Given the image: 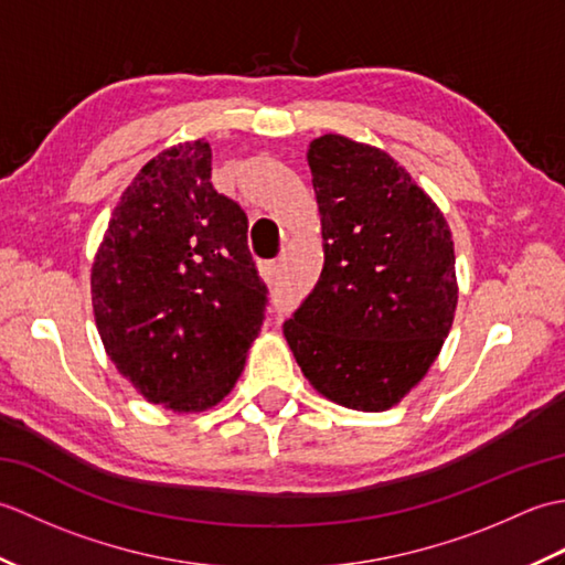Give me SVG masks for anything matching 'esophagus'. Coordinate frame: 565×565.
<instances>
[{"label": "esophagus", "mask_w": 565, "mask_h": 565, "mask_svg": "<svg viewBox=\"0 0 565 565\" xmlns=\"http://www.w3.org/2000/svg\"><path fill=\"white\" fill-rule=\"evenodd\" d=\"M262 271H264V279H267L269 284H276V281H279V274H281V269H279V264H276V262H267V264H264Z\"/></svg>", "instance_id": "34e87169"}]
</instances>
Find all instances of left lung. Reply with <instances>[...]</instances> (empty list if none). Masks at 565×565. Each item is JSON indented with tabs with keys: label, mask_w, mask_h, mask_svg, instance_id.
<instances>
[{
	"label": "left lung",
	"mask_w": 565,
	"mask_h": 565,
	"mask_svg": "<svg viewBox=\"0 0 565 565\" xmlns=\"http://www.w3.org/2000/svg\"><path fill=\"white\" fill-rule=\"evenodd\" d=\"M308 167L326 264L284 338L328 401L388 411L423 381L451 330V231L381 148L328 134L310 142Z\"/></svg>",
	"instance_id": "obj_1"
}]
</instances>
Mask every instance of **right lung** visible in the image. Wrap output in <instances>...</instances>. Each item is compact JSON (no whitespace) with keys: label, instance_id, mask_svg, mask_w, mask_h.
Masks as SVG:
<instances>
[{"label":"right lung","instance_id":"right-lung-1","mask_svg":"<svg viewBox=\"0 0 565 565\" xmlns=\"http://www.w3.org/2000/svg\"><path fill=\"white\" fill-rule=\"evenodd\" d=\"M264 306L247 215L213 189L209 142L154 154L92 264L94 320L118 374L167 411H209L243 374Z\"/></svg>","mask_w":565,"mask_h":565}]
</instances>
